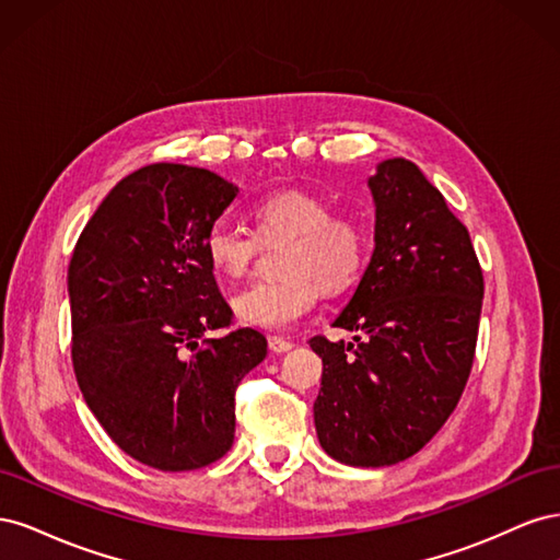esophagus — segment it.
I'll return each instance as SVG.
<instances>
[{
    "instance_id": "34e87169",
    "label": "esophagus",
    "mask_w": 560,
    "mask_h": 560,
    "mask_svg": "<svg viewBox=\"0 0 560 560\" xmlns=\"http://www.w3.org/2000/svg\"><path fill=\"white\" fill-rule=\"evenodd\" d=\"M268 348L273 350L276 354H282V352H290V350L294 348V343L284 341V338H280V336H270V338H268Z\"/></svg>"
}]
</instances>
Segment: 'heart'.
Returning a JSON list of instances; mask_svg holds the SVG:
<instances>
[{
	"instance_id": "heart-1",
	"label": "heart",
	"mask_w": 560,
	"mask_h": 560,
	"mask_svg": "<svg viewBox=\"0 0 560 560\" xmlns=\"http://www.w3.org/2000/svg\"><path fill=\"white\" fill-rule=\"evenodd\" d=\"M254 235L231 224L206 233V257L217 273L245 276L259 243H284L278 282H254L235 292L231 308L245 327L287 331L306 317L319 299L346 292L362 276L369 231L360 217L331 214L329 202L308 191L287 189L261 198L252 208Z\"/></svg>"
}]
</instances>
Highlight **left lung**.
I'll use <instances>...</instances> for the list:
<instances>
[{"mask_svg": "<svg viewBox=\"0 0 560 560\" xmlns=\"http://www.w3.org/2000/svg\"><path fill=\"white\" fill-rule=\"evenodd\" d=\"M374 254L334 327L354 343L311 338L322 358L313 404L319 446L352 467L418 453L460 399L477 348L483 276L467 229L420 167L387 159L369 177Z\"/></svg>", "mask_w": 560, "mask_h": 560, "instance_id": "left-lung-1", "label": "left lung"}]
</instances>
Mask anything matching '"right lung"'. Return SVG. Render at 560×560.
Here are the masks:
<instances>
[{
	"mask_svg": "<svg viewBox=\"0 0 560 560\" xmlns=\"http://www.w3.org/2000/svg\"><path fill=\"white\" fill-rule=\"evenodd\" d=\"M238 186L154 163L118 182L79 235L67 292L81 395L112 442L161 471L219 460L235 434V387L266 338L231 325L206 233Z\"/></svg>",
	"mask_w": 560,
	"mask_h": 560,
	"instance_id": "right-lung-1",
	"label": "right lung"
}]
</instances>
